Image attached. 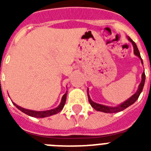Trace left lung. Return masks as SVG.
<instances>
[{
	"label": "left lung",
	"mask_w": 151,
	"mask_h": 151,
	"mask_svg": "<svg viewBox=\"0 0 151 151\" xmlns=\"http://www.w3.org/2000/svg\"><path fill=\"white\" fill-rule=\"evenodd\" d=\"M128 39H129V41L132 42L133 45V47H134V54H135L137 57H138L141 59V63L143 64V60L141 59V55H140V52L138 49V47L136 45V44L134 43V41L132 40L129 37H128ZM141 82L139 85V87H138V91H136L135 94H133L130 98L127 100V101H124L123 103H122L121 104H119V106H105V105H102V104H97V103L94 102V101H92L91 99L90 96L88 94V101L89 103H90L91 106L92 107L94 108V110H97V111H101V112H104V113H118V112L122 111L123 110L126 109L127 107H129V106H131L132 104H133L134 102H135L137 100H138V97L141 94V91L143 90L144 85H145V73H142V76H141Z\"/></svg>",
	"instance_id": "obj_1"
}]
</instances>
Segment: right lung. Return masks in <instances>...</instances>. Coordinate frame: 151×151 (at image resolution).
Segmentation results:
<instances>
[{
    "label": "right lung",
    "instance_id": "right-lung-1",
    "mask_svg": "<svg viewBox=\"0 0 151 151\" xmlns=\"http://www.w3.org/2000/svg\"><path fill=\"white\" fill-rule=\"evenodd\" d=\"M66 95H67V91L65 94H63V96L62 97V100H61V102L60 104V105L57 107L54 108L53 110H45V111H35V110H27V109H25V108H22L21 106H18L13 103V104L17 106V108H18L19 110L22 111V113H26L27 115L30 116L35 117V118H45V117L50 116L52 115H54V114H57L59 112H60L63 110L64 105H65V103H66Z\"/></svg>",
    "mask_w": 151,
    "mask_h": 151
}]
</instances>
